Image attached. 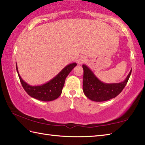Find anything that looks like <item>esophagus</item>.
Masks as SVG:
<instances>
[{
  "label": "esophagus",
  "mask_w": 145,
  "mask_h": 145,
  "mask_svg": "<svg viewBox=\"0 0 145 145\" xmlns=\"http://www.w3.org/2000/svg\"><path fill=\"white\" fill-rule=\"evenodd\" d=\"M86 61V58L85 57H83V56L80 57L77 60V62H78L79 65H82V63H85Z\"/></svg>",
  "instance_id": "obj_1"
}]
</instances>
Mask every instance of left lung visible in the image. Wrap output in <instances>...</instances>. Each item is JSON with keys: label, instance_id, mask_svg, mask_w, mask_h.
Here are the masks:
<instances>
[{"label": "left lung", "instance_id": "8db88e82", "mask_svg": "<svg viewBox=\"0 0 145 145\" xmlns=\"http://www.w3.org/2000/svg\"><path fill=\"white\" fill-rule=\"evenodd\" d=\"M83 91L85 96L90 100L96 102H103L114 98L122 92L129 81L132 73L120 83H106L101 82L95 75L89 67L83 64Z\"/></svg>", "mask_w": 145, "mask_h": 145}]
</instances>
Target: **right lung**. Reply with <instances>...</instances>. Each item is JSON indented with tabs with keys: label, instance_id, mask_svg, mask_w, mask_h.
<instances>
[{
	"label": "right lung",
	"instance_id": "add662e5",
	"mask_svg": "<svg viewBox=\"0 0 145 145\" xmlns=\"http://www.w3.org/2000/svg\"><path fill=\"white\" fill-rule=\"evenodd\" d=\"M76 65L75 62L70 63L49 82L37 86L28 85L22 78L18 72L16 62V69L23 88L30 96L42 101H51L58 98L61 95L67 76Z\"/></svg>",
	"mask_w": 145,
	"mask_h": 145
}]
</instances>
